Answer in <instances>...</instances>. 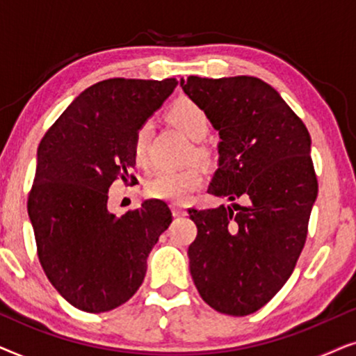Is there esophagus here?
<instances>
[{
	"mask_svg": "<svg viewBox=\"0 0 356 356\" xmlns=\"http://www.w3.org/2000/svg\"><path fill=\"white\" fill-rule=\"evenodd\" d=\"M172 212H173L175 217H184L188 213L186 209L181 207V206H172Z\"/></svg>",
	"mask_w": 356,
	"mask_h": 356,
	"instance_id": "1",
	"label": "esophagus"
}]
</instances>
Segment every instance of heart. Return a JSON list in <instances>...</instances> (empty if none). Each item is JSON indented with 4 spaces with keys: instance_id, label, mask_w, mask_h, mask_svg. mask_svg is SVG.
<instances>
[{
    "instance_id": "obj_1",
    "label": "heart",
    "mask_w": 356,
    "mask_h": 356,
    "mask_svg": "<svg viewBox=\"0 0 356 356\" xmlns=\"http://www.w3.org/2000/svg\"><path fill=\"white\" fill-rule=\"evenodd\" d=\"M167 120L175 128L183 131L188 138L202 139L207 134L209 121L207 111L197 102L186 97L175 100L167 110ZM149 126L143 124L136 131L133 139V159L139 167H145L149 162ZM197 152L202 154L204 149L197 147ZM207 170L201 163H189L178 170H162L150 178L145 184V193L154 199H162L173 204L188 202L194 193L202 186L206 179Z\"/></svg>"
}]
</instances>
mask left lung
<instances>
[{"mask_svg": "<svg viewBox=\"0 0 356 356\" xmlns=\"http://www.w3.org/2000/svg\"><path fill=\"white\" fill-rule=\"evenodd\" d=\"M218 131V168L207 191L246 206L189 209L197 236L189 270L218 313L248 316L274 298L303 251L318 196L311 138L274 87L252 76L179 82Z\"/></svg>", "mask_w": 356, "mask_h": 356, "instance_id": "obj_1", "label": "left lung"}]
</instances>
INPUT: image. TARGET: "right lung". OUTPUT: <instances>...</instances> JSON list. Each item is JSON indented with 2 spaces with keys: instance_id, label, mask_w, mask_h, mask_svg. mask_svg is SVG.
I'll use <instances>...</instances> for the list:
<instances>
[{
  "instance_id": "add662e5",
  "label": "right lung",
  "mask_w": 356,
  "mask_h": 356,
  "mask_svg": "<svg viewBox=\"0 0 356 356\" xmlns=\"http://www.w3.org/2000/svg\"><path fill=\"white\" fill-rule=\"evenodd\" d=\"M178 81L113 77L86 89L40 140L27 211L38 261L63 298L86 313L118 308L143 284L147 257L172 223L162 201L116 217L115 179L136 181L133 139Z\"/></svg>"
}]
</instances>
